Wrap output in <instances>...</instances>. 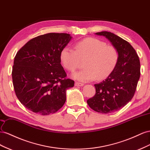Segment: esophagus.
I'll return each instance as SVG.
<instances>
[{"mask_svg":"<svg viewBox=\"0 0 150 150\" xmlns=\"http://www.w3.org/2000/svg\"><path fill=\"white\" fill-rule=\"evenodd\" d=\"M75 85L76 87H83L84 84L82 83H80V82H76L75 83Z\"/></svg>","mask_w":150,"mask_h":150,"instance_id":"34e87169","label":"esophagus"}]
</instances>
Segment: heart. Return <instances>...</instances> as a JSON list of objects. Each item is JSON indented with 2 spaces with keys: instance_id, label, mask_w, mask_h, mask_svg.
<instances>
[{
  "instance_id": "obj_1",
  "label": "heart",
  "mask_w": 150,
  "mask_h": 150,
  "mask_svg": "<svg viewBox=\"0 0 150 150\" xmlns=\"http://www.w3.org/2000/svg\"><path fill=\"white\" fill-rule=\"evenodd\" d=\"M75 51L65 47L60 53V60L64 68L74 71L80 60L84 69L71 75L74 79L89 82L106 79L112 72L118 61V52L114 47L93 38H87L75 44Z\"/></svg>"
}]
</instances>
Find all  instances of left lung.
<instances>
[{"mask_svg": "<svg viewBox=\"0 0 150 150\" xmlns=\"http://www.w3.org/2000/svg\"><path fill=\"white\" fill-rule=\"evenodd\" d=\"M105 37L118 52V61L112 72L102 82L94 85L96 94L87 100L97 112L109 114L121 109L133 97L140 77V62L135 50L127 41L108 31L96 33Z\"/></svg>", "mask_w": 150, "mask_h": 150, "instance_id": "1", "label": "left lung"}]
</instances>
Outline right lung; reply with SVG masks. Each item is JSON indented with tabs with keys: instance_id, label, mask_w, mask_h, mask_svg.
Masks as SVG:
<instances>
[{
	"instance_id": "obj_1",
	"label": "right lung",
	"mask_w": 150,
	"mask_h": 150,
	"mask_svg": "<svg viewBox=\"0 0 150 150\" xmlns=\"http://www.w3.org/2000/svg\"><path fill=\"white\" fill-rule=\"evenodd\" d=\"M72 37L48 33L29 41L17 53L12 76L16 95L28 109L41 115L57 112L74 81L66 79L60 53Z\"/></svg>"
}]
</instances>
